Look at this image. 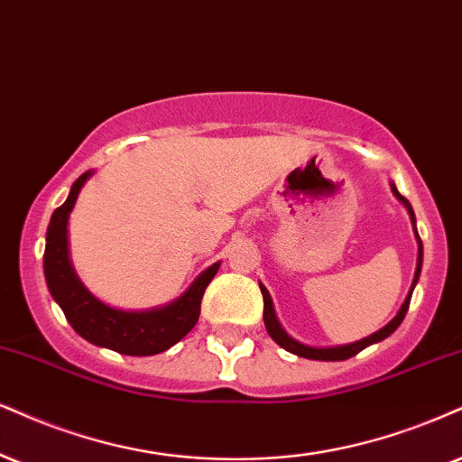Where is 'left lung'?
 I'll list each match as a JSON object with an SVG mask.
<instances>
[{
    "mask_svg": "<svg viewBox=\"0 0 462 462\" xmlns=\"http://www.w3.org/2000/svg\"><path fill=\"white\" fill-rule=\"evenodd\" d=\"M390 188L392 192H394V197L401 201L402 205H405L409 218H411V225H413V233H415V242H418V263H415V274H413V282L411 287H409V293L405 301L401 304V309H398V312L394 315V319H392L390 323H385L383 328L377 329L374 334L366 336V338L362 340H356V343H349V345H336V346H310V345H304L300 343V340H295L293 336H289L287 332H284L281 321H278L276 317V310H274V301H272L270 293H267V289L263 287V284L259 282L261 287V293H263V321H265V329L267 334L274 338L276 345H281L282 349H287L289 353H293V356H300V357H309V360H321V362H340V360H349V357L357 356L362 349H366V346L374 345V343H381V340L388 338L390 334H394L398 326L402 323V319H405L407 315V309H409V301H411V295H413V289L415 284H418L420 281V274H422V257H424V250H422V240H420L418 236V229H415V214H413V208L411 203L407 201L405 197L401 195V192L396 190L394 181H390Z\"/></svg>",
    "mask_w": 462,
    "mask_h": 462,
    "instance_id": "8db88e82",
    "label": "left lung"
}]
</instances>
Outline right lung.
Instances as JSON below:
<instances>
[{"label":"right lung","instance_id":"1","mask_svg":"<svg viewBox=\"0 0 462 462\" xmlns=\"http://www.w3.org/2000/svg\"><path fill=\"white\" fill-rule=\"evenodd\" d=\"M92 175L94 171H88L74 181L64 205H60L51 216L44 246L47 287L74 332L83 336L88 343L124 356H156L180 343L197 326L203 293L218 272L220 261L203 270L178 300L158 309L122 310L105 304L77 276L68 248V218L79 192Z\"/></svg>","mask_w":462,"mask_h":462}]
</instances>
